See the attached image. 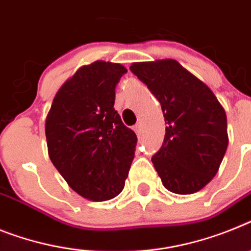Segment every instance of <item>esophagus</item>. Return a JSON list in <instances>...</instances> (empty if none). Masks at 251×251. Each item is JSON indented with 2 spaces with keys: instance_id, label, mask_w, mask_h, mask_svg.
Segmentation results:
<instances>
[{
  "instance_id": "esophagus-1",
  "label": "esophagus",
  "mask_w": 251,
  "mask_h": 251,
  "mask_svg": "<svg viewBox=\"0 0 251 251\" xmlns=\"http://www.w3.org/2000/svg\"><path fill=\"white\" fill-rule=\"evenodd\" d=\"M140 130H142V125H140V124H136V125L134 126V131H135L136 134H139V132H140Z\"/></svg>"
}]
</instances>
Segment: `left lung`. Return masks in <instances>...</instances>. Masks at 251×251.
Listing matches in <instances>:
<instances>
[{"label":"left lung","mask_w":251,"mask_h":251,"mask_svg":"<svg viewBox=\"0 0 251 251\" xmlns=\"http://www.w3.org/2000/svg\"><path fill=\"white\" fill-rule=\"evenodd\" d=\"M132 74L161 103L166 135L151 157L167 190L193 194L216 176L227 145V117L213 92L176 60L135 62Z\"/></svg>","instance_id":"obj_1"}]
</instances>
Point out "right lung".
<instances>
[{
    "label": "right lung",
    "instance_id": "add662e5",
    "mask_svg": "<svg viewBox=\"0 0 251 251\" xmlns=\"http://www.w3.org/2000/svg\"><path fill=\"white\" fill-rule=\"evenodd\" d=\"M120 64L96 61L61 86L46 119L48 155L85 199L109 201L125 186L138 138L115 111Z\"/></svg>",
    "mask_w": 251,
    "mask_h": 251
}]
</instances>
